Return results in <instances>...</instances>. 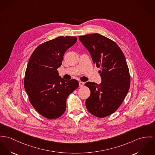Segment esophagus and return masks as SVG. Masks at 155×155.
Instances as JSON below:
<instances>
[{"label":"esophagus","mask_w":155,"mask_h":155,"mask_svg":"<svg viewBox=\"0 0 155 155\" xmlns=\"http://www.w3.org/2000/svg\"><path fill=\"white\" fill-rule=\"evenodd\" d=\"M84 83L83 82H81V81H80V82H79V85H80V87H83L84 86Z\"/></svg>","instance_id":"1"}]
</instances>
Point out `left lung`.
<instances>
[{
    "mask_svg": "<svg viewBox=\"0 0 155 155\" xmlns=\"http://www.w3.org/2000/svg\"><path fill=\"white\" fill-rule=\"evenodd\" d=\"M80 41L91 54L101 77L100 85L87 82L90 90L86 100L87 110L103 118L114 113L121 106L130 85V76L126 58L118 45L99 34L80 36Z\"/></svg>",
    "mask_w": 155,
    "mask_h": 155,
    "instance_id": "8db88e82",
    "label": "left lung"
}]
</instances>
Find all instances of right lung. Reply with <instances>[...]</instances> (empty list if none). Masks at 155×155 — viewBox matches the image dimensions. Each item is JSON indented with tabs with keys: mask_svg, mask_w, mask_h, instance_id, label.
<instances>
[{
	"mask_svg": "<svg viewBox=\"0 0 155 155\" xmlns=\"http://www.w3.org/2000/svg\"><path fill=\"white\" fill-rule=\"evenodd\" d=\"M75 36H58L40 44L28 61L24 88L32 106L43 117L55 119L66 110V100L79 85L77 80L61 78L58 68Z\"/></svg>",
	"mask_w": 155,
	"mask_h": 155,
	"instance_id": "1",
	"label": "right lung"
}]
</instances>
